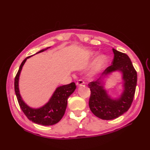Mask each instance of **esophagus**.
<instances>
[{
    "label": "esophagus",
    "mask_w": 150,
    "mask_h": 150,
    "mask_svg": "<svg viewBox=\"0 0 150 150\" xmlns=\"http://www.w3.org/2000/svg\"><path fill=\"white\" fill-rule=\"evenodd\" d=\"M84 84V82L82 80V79H79V80L77 81V83H76V84H77L78 86H81L83 85Z\"/></svg>",
    "instance_id": "esophagus-1"
}]
</instances>
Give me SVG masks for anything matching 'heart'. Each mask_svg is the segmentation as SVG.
<instances>
[{"label": "heart", "mask_w": 150, "mask_h": 150, "mask_svg": "<svg viewBox=\"0 0 150 150\" xmlns=\"http://www.w3.org/2000/svg\"><path fill=\"white\" fill-rule=\"evenodd\" d=\"M92 55H93V53H92ZM106 58L104 56H101L98 58L97 61L95 62L94 65V70L95 71H97L98 70H100L103 66L106 64Z\"/></svg>", "instance_id": "heart-1"}]
</instances>
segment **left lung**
<instances>
[{
  "label": "left lung",
  "mask_w": 150,
  "mask_h": 150,
  "mask_svg": "<svg viewBox=\"0 0 150 150\" xmlns=\"http://www.w3.org/2000/svg\"><path fill=\"white\" fill-rule=\"evenodd\" d=\"M114 57L111 65L104 70L101 77L91 82L88 87L91 91L89 106L95 116L103 120H111L122 115L131 106L134 97L137 81V74L131 60L126 54L113 49ZM115 71L123 73L125 90L117 100H111L101 83L105 75Z\"/></svg>",
  "instance_id": "left-lung-1"
}]
</instances>
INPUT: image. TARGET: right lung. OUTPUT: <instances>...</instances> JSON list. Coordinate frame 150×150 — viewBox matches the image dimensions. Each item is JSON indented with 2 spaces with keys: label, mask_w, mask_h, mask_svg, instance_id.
<instances>
[{
  "label": "right lung",
  "mask_w": 150,
  "mask_h": 150,
  "mask_svg": "<svg viewBox=\"0 0 150 150\" xmlns=\"http://www.w3.org/2000/svg\"><path fill=\"white\" fill-rule=\"evenodd\" d=\"M47 48L40 50L39 52L36 53V54L42 52ZM30 57L31 56L28 57L22 61L15 78V92L18 104L25 115L33 122L43 126L53 125L59 122L64 115L67 103H68V98L75 90L76 85L75 82H71L69 84L58 87L54 92L48 103L42 108L33 109L28 106L22 99L20 93H19L18 78L22 66L26 61L27 59L30 58Z\"/></svg>",
  "instance_id": "add662e5"
}]
</instances>
